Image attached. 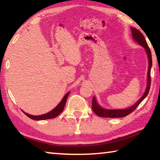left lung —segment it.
I'll use <instances>...</instances> for the list:
<instances>
[{"mask_svg": "<svg viewBox=\"0 0 160 160\" xmlns=\"http://www.w3.org/2000/svg\"><path fill=\"white\" fill-rule=\"evenodd\" d=\"M131 31H132V35L133 39H135V42H137L140 45H141L142 47L146 51V52L148 53V60H149V66H148V85H147V88H146L145 92L143 94L142 97L140 98L138 102L132 106L131 107H129L128 109H103L99 105L97 104L96 99L94 97H93L92 102V109L93 112L96 113V114L100 116V117H105V118H121V117H124V116H128L130 113H132L133 111L136 109L137 107L142 102V101L146 97H147L148 94L149 92V90H150V85H151V76H150V70H151V67H152V54L150 48H149L148 45L147 44V42L145 39L143 34L140 32L138 29H135L134 28H131Z\"/></svg>", "mask_w": 160, "mask_h": 160, "instance_id": "left-lung-1", "label": "left lung"}]
</instances>
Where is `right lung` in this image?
Instances as JSON below:
<instances>
[{
    "label": "right lung",
    "mask_w": 160,
    "mask_h": 160,
    "mask_svg": "<svg viewBox=\"0 0 160 160\" xmlns=\"http://www.w3.org/2000/svg\"><path fill=\"white\" fill-rule=\"evenodd\" d=\"M69 94H70V92L67 93L66 95L64 96L63 99L61 100V102L59 103V104L55 108V109H53L52 111H51V112H49L47 113H45V114L40 115V116H32V115H30V114H28V113H27L24 112H23L25 113V115L27 116H28L29 118L33 119V120H37V121L45 120V119H49V118H55L58 115L60 114V113L62 112H63L65 105H66L67 97H68V96L69 95Z\"/></svg>",
    "instance_id": "right-lung-1"
}]
</instances>
